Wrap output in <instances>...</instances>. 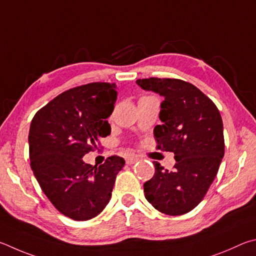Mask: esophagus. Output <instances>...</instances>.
Instances as JSON below:
<instances>
[{"label": "esophagus", "mask_w": 256, "mask_h": 256, "mask_svg": "<svg viewBox=\"0 0 256 256\" xmlns=\"http://www.w3.org/2000/svg\"><path fill=\"white\" fill-rule=\"evenodd\" d=\"M138 160L140 158H138L137 156H128V158H126V163L128 165H132V164H135Z\"/></svg>", "instance_id": "esophagus-1"}]
</instances>
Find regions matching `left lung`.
<instances>
[{
  "label": "left lung",
  "mask_w": 256,
  "mask_h": 256,
  "mask_svg": "<svg viewBox=\"0 0 256 256\" xmlns=\"http://www.w3.org/2000/svg\"><path fill=\"white\" fill-rule=\"evenodd\" d=\"M136 83L164 98L162 124L154 128V136L158 148L173 152L176 160L172 171L154 162L145 198L158 212L180 216L201 202L217 176L225 152L222 116L206 94L182 80L150 78Z\"/></svg>",
  "instance_id": "left-lung-1"
}]
</instances>
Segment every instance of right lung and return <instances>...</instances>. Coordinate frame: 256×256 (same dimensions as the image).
<instances>
[{
    "mask_svg": "<svg viewBox=\"0 0 256 256\" xmlns=\"http://www.w3.org/2000/svg\"><path fill=\"white\" fill-rule=\"evenodd\" d=\"M114 83H90L60 94L34 114L29 130L31 170L58 212L88 220L109 204L124 160L111 156L100 166L83 156L110 135L108 118L118 92Z\"/></svg>",
    "mask_w": 256,
    "mask_h": 256,
    "instance_id": "obj_1",
    "label": "right lung"
}]
</instances>
